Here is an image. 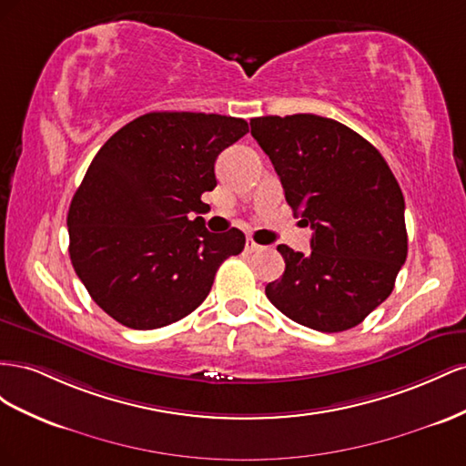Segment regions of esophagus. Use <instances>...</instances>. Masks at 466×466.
I'll use <instances>...</instances> for the list:
<instances>
[{"mask_svg": "<svg viewBox=\"0 0 466 466\" xmlns=\"http://www.w3.org/2000/svg\"><path fill=\"white\" fill-rule=\"evenodd\" d=\"M261 249H265V248L259 246L258 242L251 240V238H248V240H246V251H248V254H259Z\"/></svg>", "mask_w": 466, "mask_h": 466, "instance_id": "esophagus-1", "label": "esophagus"}]
</instances>
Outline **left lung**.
Listing matches in <instances>:
<instances>
[{
  "instance_id": "1",
  "label": "left lung",
  "mask_w": 466,
  "mask_h": 466,
  "mask_svg": "<svg viewBox=\"0 0 466 466\" xmlns=\"http://www.w3.org/2000/svg\"><path fill=\"white\" fill-rule=\"evenodd\" d=\"M249 127L287 203L314 230L310 254L277 246L285 273L265 295L297 324L355 328L389 299L408 256L400 185L375 146L334 118L271 115Z\"/></svg>"
}]
</instances>
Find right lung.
<instances>
[{
    "instance_id": "add662e5",
    "label": "right lung",
    "mask_w": 466,
    "mask_h": 466,
    "mask_svg": "<svg viewBox=\"0 0 466 466\" xmlns=\"http://www.w3.org/2000/svg\"><path fill=\"white\" fill-rule=\"evenodd\" d=\"M248 132L215 113H146L101 146L68 212L70 259L113 320L156 329L191 314L220 263L244 249L232 228L212 234L201 195L217 187L218 154Z\"/></svg>"
}]
</instances>
